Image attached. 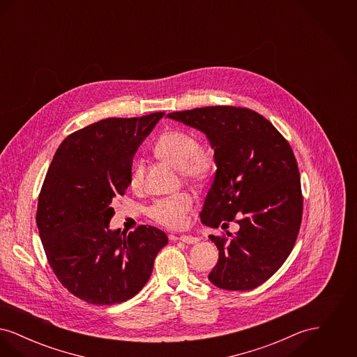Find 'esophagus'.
Wrapping results in <instances>:
<instances>
[{"instance_id": "1", "label": "esophagus", "mask_w": 357, "mask_h": 357, "mask_svg": "<svg viewBox=\"0 0 357 357\" xmlns=\"http://www.w3.org/2000/svg\"><path fill=\"white\" fill-rule=\"evenodd\" d=\"M178 239L182 241V242H185V243H188V245H194V243H197V242L199 241L198 238L192 237V236H181Z\"/></svg>"}]
</instances>
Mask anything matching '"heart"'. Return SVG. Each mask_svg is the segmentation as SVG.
<instances>
[{"label":"heart","mask_w":357,"mask_h":357,"mask_svg":"<svg viewBox=\"0 0 357 357\" xmlns=\"http://www.w3.org/2000/svg\"><path fill=\"white\" fill-rule=\"evenodd\" d=\"M153 153L178 167L182 176L194 183H204L215 171L214 155L204 147H199L198 139L183 131H169L159 136L153 144ZM144 166L137 160L130 174V185L139 188L143 183ZM192 206L187 194H179L156 201L151 206L150 214L153 220L171 229L182 227L186 222V214Z\"/></svg>","instance_id":"heart-1"}]
</instances>
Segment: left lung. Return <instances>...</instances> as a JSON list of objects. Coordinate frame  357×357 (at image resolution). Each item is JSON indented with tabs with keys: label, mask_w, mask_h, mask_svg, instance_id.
<instances>
[{
	"label": "left lung",
	"mask_w": 357,
	"mask_h": 357,
	"mask_svg": "<svg viewBox=\"0 0 357 357\" xmlns=\"http://www.w3.org/2000/svg\"><path fill=\"white\" fill-rule=\"evenodd\" d=\"M204 132L217 165L201 221L230 238L208 236L220 250L208 280L226 290L264 284L287 261L303 218L300 172L288 142L269 120L248 108L215 105L169 114Z\"/></svg>",
	"instance_id": "left-lung-1"
}]
</instances>
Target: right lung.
<instances>
[{
	"label": "right lung",
	"mask_w": 357,
	"mask_h": 357,
	"mask_svg": "<svg viewBox=\"0 0 357 357\" xmlns=\"http://www.w3.org/2000/svg\"><path fill=\"white\" fill-rule=\"evenodd\" d=\"M163 116L100 120L67 136L52 159L36 222L52 271L88 304L132 298L169 242L153 226H139L128 236L109 229L112 202L130 186L136 150Z\"/></svg>",
	"instance_id": "1"
}]
</instances>
